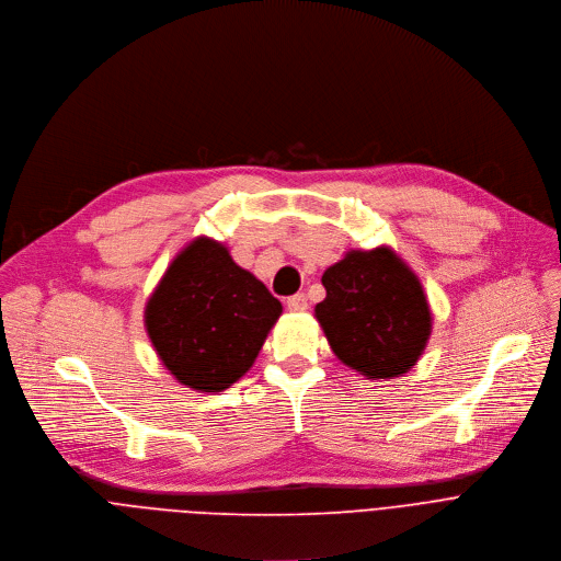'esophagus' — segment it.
<instances>
[{
	"label": "esophagus",
	"mask_w": 561,
	"mask_h": 561,
	"mask_svg": "<svg viewBox=\"0 0 561 561\" xmlns=\"http://www.w3.org/2000/svg\"><path fill=\"white\" fill-rule=\"evenodd\" d=\"M287 309L289 311H305L307 309V298L305 294H294L287 298Z\"/></svg>",
	"instance_id": "34e87169"
}]
</instances>
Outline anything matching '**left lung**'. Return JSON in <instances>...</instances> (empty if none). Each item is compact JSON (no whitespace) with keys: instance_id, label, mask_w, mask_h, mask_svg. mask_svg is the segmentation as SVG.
Returning a JSON list of instances; mask_svg holds the SVG:
<instances>
[{"instance_id":"obj_1","label":"left lung","mask_w":561,"mask_h":561,"mask_svg":"<svg viewBox=\"0 0 561 561\" xmlns=\"http://www.w3.org/2000/svg\"><path fill=\"white\" fill-rule=\"evenodd\" d=\"M313 316L343 365L369 380L400 378L420 360L433 313L415 272L387 245L350 250L324 270Z\"/></svg>"}]
</instances>
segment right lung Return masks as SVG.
Masks as SVG:
<instances>
[{
	"mask_svg": "<svg viewBox=\"0 0 561 561\" xmlns=\"http://www.w3.org/2000/svg\"><path fill=\"white\" fill-rule=\"evenodd\" d=\"M280 313V300L226 245L196 237L150 294L144 322L174 380L218 393L250 371Z\"/></svg>",
	"mask_w": 561,
	"mask_h": 561,
	"instance_id": "obj_1",
	"label": "right lung"
}]
</instances>
